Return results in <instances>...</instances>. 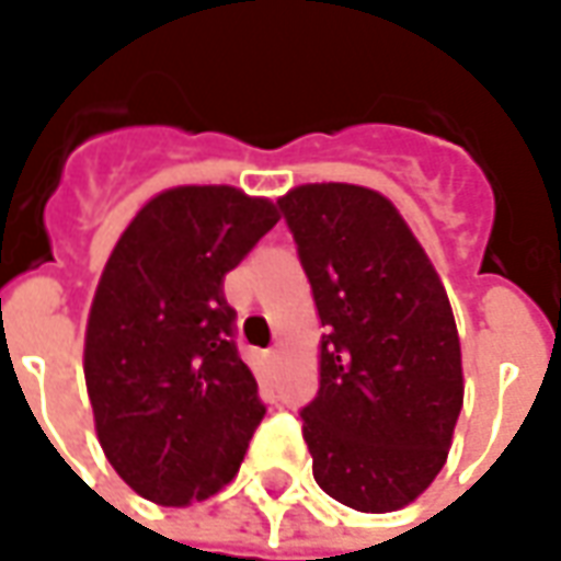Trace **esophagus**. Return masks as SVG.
Returning <instances> with one entry per match:
<instances>
[{"instance_id": "esophagus-1", "label": "esophagus", "mask_w": 561, "mask_h": 561, "mask_svg": "<svg viewBox=\"0 0 561 561\" xmlns=\"http://www.w3.org/2000/svg\"><path fill=\"white\" fill-rule=\"evenodd\" d=\"M264 359H266V365H270V368H276V362H279V350H266Z\"/></svg>"}]
</instances>
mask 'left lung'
Segmentation results:
<instances>
[{
    "instance_id": "obj_1",
    "label": "left lung",
    "mask_w": 561,
    "mask_h": 561,
    "mask_svg": "<svg viewBox=\"0 0 561 561\" xmlns=\"http://www.w3.org/2000/svg\"><path fill=\"white\" fill-rule=\"evenodd\" d=\"M276 205L325 329L319 392L300 409L312 476L359 513L399 510L439 476L463 405L448 295L375 190L307 184Z\"/></svg>"
}]
</instances>
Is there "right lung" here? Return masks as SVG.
I'll return each mask as SVG.
<instances>
[{
  "label": "right lung",
  "instance_id": "right-lung-1",
  "mask_svg": "<svg viewBox=\"0 0 561 561\" xmlns=\"http://www.w3.org/2000/svg\"><path fill=\"white\" fill-rule=\"evenodd\" d=\"M232 186L150 199L104 266L85 331V383L113 470L152 504L220 491L266 414L236 346L224 276L276 227Z\"/></svg>",
  "mask_w": 561,
  "mask_h": 561
}]
</instances>
